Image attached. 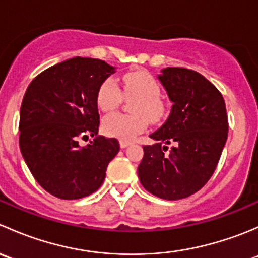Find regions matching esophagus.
I'll list each match as a JSON object with an SVG mask.
<instances>
[{"instance_id":"esophagus-1","label":"esophagus","mask_w":258,"mask_h":258,"mask_svg":"<svg viewBox=\"0 0 258 258\" xmlns=\"http://www.w3.org/2000/svg\"><path fill=\"white\" fill-rule=\"evenodd\" d=\"M130 145H131V142L130 141H123V140H121V141H119V146H121V148L128 147Z\"/></svg>"}]
</instances>
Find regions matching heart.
Here are the masks:
<instances>
[{
  "mask_svg": "<svg viewBox=\"0 0 258 258\" xmlns=\"http://www.w3.org/2000/svg\"><path fill=\"white\" fill-rule=\"evenodd\" d=\"M124 95H121V92ZM161 87L157 80L144 70L132 71L122 77V91L113 79H106L97 91V106L108 113L116 110L127 98L132 101L131 114L114 113L106 117L102 130L107 136L123 141H132L148 126V122H160L167 113V105L161 98Z\"/></svg>",
  "mask_w": 258,
  "mask_h": 258,
  "instance_id": "b5f03b06",
  "label": "heart"
}]
</instances>
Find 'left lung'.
I'll return each mask as SVG.
<instances>
[{"label": "left lung", "instance_id": "obj_1", "mask_svg": "<svg viewBox=\"0 0 258 258\" xmlns=\"http://www.w3.org/2000/svg\"><path fill=\"white\" fill-rule=\"evenodd\" d=\"M158 80L173 105L150 135L156 144L144 146L139 178L150 194L176 201L200 191L215 172L227 141V112L220 91L199 72L167 67Z\"/></svg>", "mask_w": 258, "mask_h": 258}]
</instances>
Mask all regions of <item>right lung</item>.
I'll use <instances>...</instances> for the list:
<instances>
[{
	"label": "right lung",
	"mask_w": 258,
	"mask_h": 258,
	"mask_svg": "<svg viewBox=\"0 0 258 258\" xmlns=\"http://www.w3.org/2000/svg\"><path fill=\"white\" fill-rule=\"evenodd\" d=\"M114 67L102 59L74 57L32 80L20 111V148L40 186L62 200L97 191L118 153L116 139L97 136V91ZM96 136L85 148L79 138Z\"/></svg>",
	"instance_id": "obj_1"
}]
</instances>
